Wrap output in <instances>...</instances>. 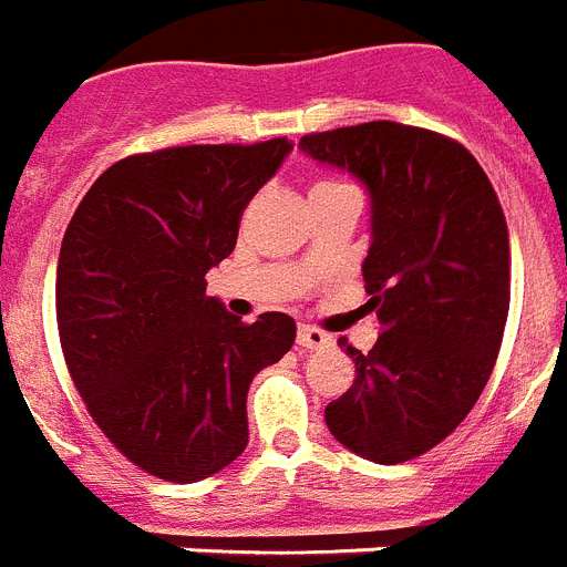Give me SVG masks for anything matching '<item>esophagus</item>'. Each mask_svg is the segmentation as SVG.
<instances>
[{"label": "esophagus", "instance_id": "esophagus-1", "mask_svg": "<svg viewBox=\"0 0 567 567\" xmlns=\"http://www.w3.org/2000/svg\"><path fill=\"white\" fill-rule=\"evenodd\" d=\"M330 343L332 338L327 332L316 330V327H298V347H303V350H321Z\"/></svg>", "mask_w": 567, "mask_h": 567}]
</instances>
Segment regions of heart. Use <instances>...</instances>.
Returning <instances> with one entry per match:
<instances>
[{
  "label": "heart",
  "mask_w": 567,
  "mask_h": 567,
  "mask_svg": "<svg viewBox=\"0 0 567 567\" xmlns=\"http://www.w3.org/2000/svg\"><path fill=\"white\" fill-rule=\"evenodd\" d=\"M327 186H341V183H336V181H321V183H316V186H312V188H327Z\"/></svg>",
  "instance_id": "1"
}]
</instances>
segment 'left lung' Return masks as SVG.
Here are the masks:
<instances>
[{"instance_id":"obj_1","label":"left lung","mask_w":567,"mask_h":567,"mask_svg":"<svg viewBox=\"0 0 567 567\" xmlns=\"http://www.w3.org/2000/svg\"><path fill=\"white\" fill-rule=\"evenodd\" d=\"M301 152L350 172L372 206L364 312L379 341L355 361V381L323 410L343 447L379 464L422 456L471 413L491 379L507 307L505 212L467 148L415 125H347L307 134Z\"/></svg>"}]
</instances>
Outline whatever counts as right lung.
I'll use <instances>...</instances> for the list:
<instances>
[{"mask_svg": "<svg viewBox=\"0 0 567 567\" xmlns=\"http://www.w3.org/2000/svg\"><path fill=\"white\" fill-rule=\"evenodd\" d=\"M289 152L275 137L132 154L68 224L62 355L96 427L152 476L188 485L235 462L251 379L295 343L284 312L244 323L206 295V272L229 258L244 209Z\"/></svg>", "mask_w": 567, "mask_h": 567, "instance_id": "right-lung-1", "label": "right lung"}]
</instances>
